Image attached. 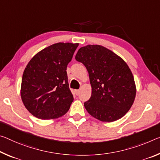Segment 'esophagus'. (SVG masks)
<instances>
[{"label":"esophagus","mask_w":160,"mask_h":160,"mask_svg":"<svg viewBox=\"0 0 160 160\" xmlns=\"http://www.w3.org/2000/svg\"><path fill=\"white\" fill-rule=\"evenodd\" d=\"M80 90H75V94H76V95H79V93H80Z\"/></svg>","instance_id":"obj_1"}]
</instances>
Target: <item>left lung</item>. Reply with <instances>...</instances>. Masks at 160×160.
<instances>
[{
  "instance_id": "1",
  "label": "left lung",
  "mask_w": 160,
  "mask_h": 160,
  "mask_svg": "<svg viewBox=\"0 0 160 160\" xmlns=\"http://www.w3.org/2000/svg\"><path fill=\"white\" fill-rule=\"evenodd\" d=\"M75 60L87 68L92 94L84 106L91 116L112 122L130 110L136 96L132 71L122 58L102 45L80 48Z\"/></svg>"
}]
</instances>
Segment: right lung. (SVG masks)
Masks as SVG:
<instances>
[{
    "label": "right lung",
    "mask_w": 160,
    "mask_h": 160,
    "mask_svg": "<svg viewBox=\"0 0 160 160\" xmlns=\"http://www.w3.org/2000/svg\"><path fill=\"white\" fill-rule=\"evenodd\" d=\"M79 43L58 42L31 58L22 77L21 96L35 118L52 120L69 110L73 96L68 82L67 66Z\"/></svg>",
    "instance_id": "obj_1"
}]
</instances>
